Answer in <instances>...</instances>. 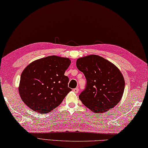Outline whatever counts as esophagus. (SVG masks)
I'll return each instance as SVG.
<instances>
[{"mask_svg":"<svg viewBox=\"0 0 148 148\" xmlns=\"http://www.w3.org/2000/svg\"><path fill=\"white\" fill-rule=\"evenodd\" d=\"M79 91V88H74L73 89V92L75 93H77Z\"/></svg>","mask_w":148,"mask_h":148,"instance_id":"obj_1","label":"esophagus"}]
</instances>
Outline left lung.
I'll return each mask as SVG.
<instances>
[{
  "mask_svg": "<svg viewBox=\"0 0 148 148\" xmlns=\"http://www.w3.org/2000/svg\"><path fill=\"white\" fill-rule=\"evenodd\" d=\"M76 66L87 79L85 89L79 98L91 111L102 113L119 103L124 91L125 81L117 66L97 55L78 58Z\"/></svg>",
  "mask_w": 148,
  "mask_h": 148,
  "instance_id": "1",
  "label": "left lung"
}]
</instances>
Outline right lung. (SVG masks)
<instances>
[{
	"label": "right lung",
	"instance_id": "right-lung-1",
	"mask_svg": "<svg viewBox=\"0 0 148 148\" xmlns=\"http://www.w3.org/2000/svg\"><path fill=\"white\" fill-rule=\"evenodd\" d=\"M71 60L57 56L33 61L23 70L18 92L26 106L39 113H48L60 106L71 88L65 72Z\"/></svg>",
	"mask_w": 148,
	"mask_h": 148
}]
</instances>
